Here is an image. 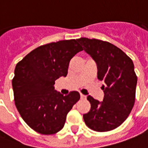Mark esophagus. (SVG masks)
I'll return each mask as SVG.
<instances>
[{
  "label": "esophagus",
  "mask_w": 148,
  "mask_h": 148,
  "mask_svg": "<svg viewBox=\"0 0 148 148\" xmlns=\"http://www.w3.org/2000/svg\"><path fill=\"white\" fill-rule=\"evenodd\" d=\"M80 96H81V99L84 100V99H86V97L85 96V95H83V94H82V93L80 94Z\"/></svg>",
  "instance_id": "esophagus-1"
}]
</instances>
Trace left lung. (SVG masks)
Wrapping results in <instances>:
<instances>
[{
  "instance_id": "1",
  "label": "left lung",
  "mask_w": 148,
  "mask_h": 148,
  "mask_svg": "<svg viewBox=\"0 0 148 148\" xmlns=\"http://www.w3.org/2000/svg\"><path fill=\"white\" fill-rule=\"evenodd\" d=\"M77 41L96 62L97 78L105 82V96L100 102L88 96L91 108L83 115L85 123L96 132H109L118 127L130 114L136 100L137 76L132 60L110 42L80 38Z\"/></svg>"
}]
</instances>
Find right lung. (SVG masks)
<instances>
[{"mask_svg":"<svg viewBox=\"0 0 148 148\" xmlns=\"http://www.w3.org/2000/svg\"><path fill=\"white\" fill-rule=\"evenodd\" d=\"M82 50L77 39L60 40L39 46L16 64L12 81L15 105L34 131L52 135L64 126L80 94L71 91L64 96L54 85L58 77L66 76L71 59Z\"/></svg>","mask_w":148,"mask_h":148,"instance_id":"obj_1","label":"right lung"}]
</instances>
